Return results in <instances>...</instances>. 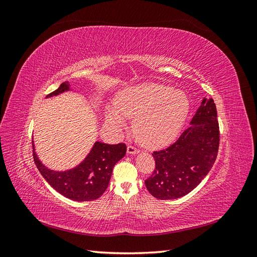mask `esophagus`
<instances>
[{"label": "esophagus", "mask_w": 257, "mask_h": 257, "mask_svg": "<svg viewBox=\"0 0 257 257\" xmlns=\"http://www.w3.org/2000/svg\"><path fill=\"white\" fill-rule=\"evenodd\" d=\"M139 152L138 149H136V148L134 146H128L127 147V154H137Z\"/></svg>", "instance_id": "esophagus-1"}]
</instances>
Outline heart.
<instances>
[{"label":"heart","mask_w":257,"mask_h":257,"mask_svg":"<svg viewBox=\"0 0 257 257\" xmlns=\"http://www.w3.org/2000/svg\"><path fill=\"white\" fill-rule=\"evenodd\" d=\"M190 99L184 92L167 84L146 82L122 90L115 105L107 107L106 123L120 131L126 116H135L133 130L138 141L149 148L172 144L180 134L190 112Z\"/></svg>","instance_id":"obj_1"}]
</instances>
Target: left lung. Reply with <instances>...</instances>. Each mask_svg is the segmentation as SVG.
<instances>
[{"label":"left lung","mask_w":257,"mask_h":257,"mask_svg":"<svg viewBox=\"0 0 257 257\" xmlns=\"http://www.w3.org/2000/svg\"><path fill=\"white\" fill-rule=\"evenodd\" d=\"M212 98H204L191 125L167 149L153 152L155 168L145 181L159 199H177L201 182L212 168L219 150L220 132Z\"/></svg>","instance_id":"left-lung-1"}]
</instances>
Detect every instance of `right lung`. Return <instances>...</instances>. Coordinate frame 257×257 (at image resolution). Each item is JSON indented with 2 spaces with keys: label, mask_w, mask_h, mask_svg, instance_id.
Returning a JSON list of instances; mask_svg holds the SVG:
<instances>
[{
  "label": "right lung",
  "mask_w": 257,
  "mask_h": 257,
  "mask_svg": "<svg viewBox=\"0 0 257 257\" xmlns=\"http://www.w3.org/2000/svg\"><path fill=\"white\" fill-rule=\"evenodd\" d=\"M73 91L68 81L61 83L46 98L58 96L62 93ZM126 153L124 144L108 145L95 142L81 163L66 170H54L43 164L35 152L33 142V158L35 164L46 181L61 195L76 201H89L103 195L109 184L113 166Z\"/></svg>",
  "instance_id": "1"
}]
</instances>
